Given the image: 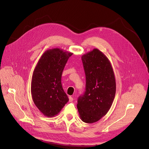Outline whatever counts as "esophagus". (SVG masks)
I'll list each match as a JSON object with an SVG mask.
<instances>
[{
    "instance_id": "1",
    "label": "esophagus",
    "mask_w": 149,
    "mask_h": 149,
    "mask_svg": "<svg viewBox=\"0 0 149 149\" xmlns=\"http://www.w3.org/2000/svg\"><path fill=\"white\" fill-rule=\"evenodd\" d=\"M73 100H74V99H73V98H72V97H71V96L69 97V101H70V102H72V101H73Z\"/></svg>"
}]
</instances>
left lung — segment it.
<instances>
[{"label": "left lung", "instance_id": "obj_1", "mask_svg": "<svg viewBox=\"0 0 149 149\" xmlns=\"http://www.w3.org/2000/svg\"><path fill=\"white\" fill-rule=\"evenodd\" d=\"M81 58L86 78V91L78 99L77 109L82 121L93 123L111 107L116 91L115 76L110 61L98 49Z\"/></svg>", "mask_w": 149, "mask_h": 149}]
</instances>
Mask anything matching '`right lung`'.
I'll return each instance as SVG.
<instances>
[{"instance_id": "right-lung-1", "label": "right lung", "mask_w": 149, "mask_h": 149, "mask_svg": "<svg viewBox=\"0 0 149 149\" xmlns=\"http://www.w3.org/2000/svg\"><path fill=\"white\" fill-rule=\"evenodd\" d=\"M71 52L59 48L47 50L39 59L31 82L32 100L44 116L57 115L69 101L61 84V76Z\"/></svg>"}]
</instances>
